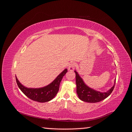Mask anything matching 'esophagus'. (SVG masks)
Here are the masks:
<instances>
[{
    "mask_svg": "<svg viewBox=\"0 0 132 132\" xmlns=\"http://www.w3.org/2000/svg\"><path fill=\"white\" fill-rule=\"evenodd\" d=\"M74 67H75V63H71L68 66V70L69 71H73L74 69Z\"/></svg>",
    "mask_w": 132,
    "mask_h": 132,
    "instance_id": "34e87169",
    "label": "esophagus"
}]
</instances>
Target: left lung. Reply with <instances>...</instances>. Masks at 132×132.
I'll return each instance as SVG.
<instances>
[{"instance_id": "left-lung-1", "label": "left lung", "mask_w": 132, "mask_h": 132, "mask_svg": "<svg viewBox=\"0 0 132 132\" xmlns=\"http://www.w3.org/2000/svg\"><path fill=\"white\" fill-rule=\"evenodd\" d=\"M74 71L76 75L77 93L79 98L83 101L95 103L102 101L110 96L114 89L116 80L114 81V85L106 93H101V92L92 89L85 84L77 71L75 70Z\"/></svg>"}]
</instances>
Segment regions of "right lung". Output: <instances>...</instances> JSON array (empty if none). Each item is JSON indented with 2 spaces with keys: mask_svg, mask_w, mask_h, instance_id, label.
I'll return each mask as SVG.
<instances>
[{
  "mask_svg": "<svg viewBox=\"0 0 132 132\" xmlns=\"http://www.w3.org/2000/svg\"><path fill=\"white\" fill-rule=\"evenodd\" d=\"M67 71V69H64L50 84L41 88H27L19 82L16 77H15L16 81L19 89L27 97L37 102H46L53 99L57 95L59 91L60 83Z\"/></svg>",
  "mask_w": 132,
  "mask_h": 132,
  "instance_id": "1",
  "label": "right lung"
}]
</instances>
